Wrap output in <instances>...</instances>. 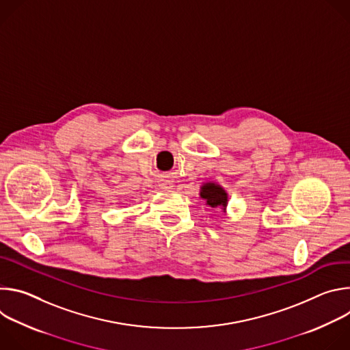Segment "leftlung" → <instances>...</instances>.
I'll return each instance as SVG.
<instances>
[{
	"label": "left lung",
	"mask_w": 350,
	"mask_h": 350,
	"mask_svg": "<svg viewBox=\"0 0 350 350\" xmlns=\"http://www.w3.org/2000/svg\"><path fill=\"white\" fill-rule=\"evenodd\" d=\"M199 196H201L205 204L211 208H219L226 213L227 204H228V193L226 189L217 184V183H204L201 187V191H199Z\"/></svg>",
	"instance_id": "obj_1"
}]
</instances>
